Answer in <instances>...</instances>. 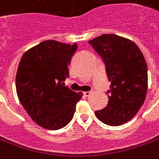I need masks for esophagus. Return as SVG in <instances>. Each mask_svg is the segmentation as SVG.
Masks as SVG:
<instances>
[{"label":"esophagus","instance_id":"1","mask_svg":"<svg viewBox=\"0 0 159 159\" xmlns=\"http://www.w3.org/2000/svg\"><path fill=\"white\" fill-rule=\"evenodd\" d=\"M92 93H93L92 91H88V92H84V93H83V95L86 96V97H88V96L90 95V94Z\"/></svg>","mask_w":159,"mask_h":159}]
</instances>
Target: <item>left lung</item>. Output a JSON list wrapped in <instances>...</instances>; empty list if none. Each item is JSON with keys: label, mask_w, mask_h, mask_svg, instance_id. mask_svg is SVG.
I'll use <instances>...</instances> for the list:
<instances>
[{"label": "left lung", "mask_w": 159, "mask_h": 159, "mask_svg": "<svg viewBox=\"0 0 159 159\" xmlns=\"http://www.w3.org/2000/svg\"><path fill=\"white\" fill-rule=\"evenodd\" d=\"M88 43L102 57L108 81V103L96 117L109 126L133 118L143 104L148 90V66L143 53L131 40L104 34Z\"/></svg>", "instance_id": "1"}]
</instances>
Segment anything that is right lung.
<instances>
[{"mask_svg":"<svg viewBox=\"0 0 159 159\" xmlns=\"http://www.w3.org/2000/svg\"><path fill=\"white\" fill-rule=\"evenodd\" d=\"M77 44L48 40L24 53L16 76L19 101L38 125L57 130L68 124L82 93L63 86Z\"/></svg>","mask_w":159,"mask_h":159,"instance_id":"1","label":"right lung"}]
</instances>
